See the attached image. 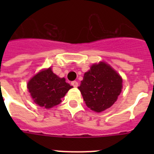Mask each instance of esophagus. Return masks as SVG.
<instances>
[{
	"label": "esophagus",
	"instance_id": "34e87169",
	"mask_svg": "<svg viewBox=\"0 0 154 154\" xmlns=\"http://www.w3.org/2000/svg\"><path fill=\"white\" fill-rule=\"evenodd\" d=\"M71 84H72V85L73 87H75V88L76 87H78L79 85V83L76 81H72V82H71Z\"/></svg>",
	"mask_w": 154,
	"mask_h": 154
}]
</instances>
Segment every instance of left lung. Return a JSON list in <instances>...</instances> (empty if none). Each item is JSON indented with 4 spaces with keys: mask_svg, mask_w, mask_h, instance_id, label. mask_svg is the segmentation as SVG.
<instances>
[{
    "mask_svg": "<svg viewBox=\"0 0 154 154\" xmlns=\"http://www.w3.org/2000/svg\"><path fill=\"white\" fill-rule=\"evenodd\" d=\"M122 82L123 79L114 69L100 62L92 65L85 73L79 89L87 106L100 112L116 101L123 86Z\"/></svg>",
    "mask_w": 154,
    "mask_h": 154,
    "instance_id": "8db88e82",
    "label": "left lung"
}]
</instances>
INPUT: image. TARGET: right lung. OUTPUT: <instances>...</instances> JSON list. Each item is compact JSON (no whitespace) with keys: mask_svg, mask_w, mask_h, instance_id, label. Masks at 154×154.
<instances>
[{"mask_svg":"<svg viewBox=\"0 0 154 154\" xmlns=\"http://www.w3.org/2000/svg\"><path fill=\"white\" fill-rule=\"evenodd\" d=\"M72 88L64 78H59L48 69L35 75L28 83V89L36 104L49 109L59 104L62 98Z\"/></svg>","mask_w":154,"mask_h":154,"instance_id":"1","label":"right lung"}]
</instances>
